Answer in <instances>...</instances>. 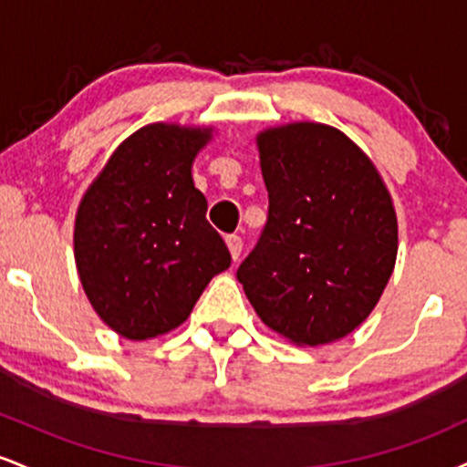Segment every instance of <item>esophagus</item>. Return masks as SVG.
Segmentation results:
<instances>
[{
    "instance_id": "esophagus-1",
    "label": "esophagus",
    "mask_w": 467,
    "mask_h": 467,
    "mask_svg": "<svg viewBox=\"0 0 467 467\" xmlns=\"http://www.w3.org/2000/svg\"><path fill=\"white\" fill-rule=\"evenodd\" d=\"M226 245H228V250H230V256H233V259L237 261L239 256H241V248H244V241H241L239 234H228Z\"/></svg>"
}]
</instances>
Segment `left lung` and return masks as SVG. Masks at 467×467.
Returning <instances> with one entry per match:
<instances>
[{"mask_svg":"<svg viewBox=\"0 0 467 467\" xmlns=\"http://www.w3.org/2000/svg\"><path fill=\"white\" fill-rule=\"evenodd\" d=\"M256 147L270 208L239 283L259 318L294 345L340 340L367 320L393 275L390 192L336 127H270Z\"/></svg>","mask_w":467,"mask_h":467,"instance_id":"1","label":"left lung"}]
</instances>
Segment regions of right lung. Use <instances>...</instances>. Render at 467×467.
<instances>
[{"label":"right lung","mask_w":467,"mask_h":467,"mask_svg":"<svg viewBox=\"0 0 467 467\" xmlns=\"http://www.w3.org/2000/svg\"><path fill=\"white\" fill-rule=\"evenodd\" d=\"M211 138L213 127H142L118 144L78 203V278L94 312L122 337L169 334L230 267L191 175Z\"/></svg>","instance_id":"1"}]
</instances>
